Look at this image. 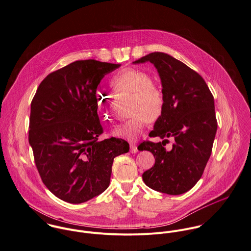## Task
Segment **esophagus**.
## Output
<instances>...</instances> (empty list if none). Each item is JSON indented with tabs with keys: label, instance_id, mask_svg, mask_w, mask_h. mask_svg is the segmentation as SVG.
Listing matches in <instances>:
<instances>
[{
	"label": "esophagus",
	"instance_id": "obj_1",
	"mask_svg": "<svg viewBox=\"0 0 251 251\" xmlns=\"http://www.w3.org/2000/svg\"><path fill=\"white\" fill-rule=\"evenodd\" d=\"M130 151H131V153H137L139 151L136 144H130Z\"/></svg>",
	"mask_w": 251,
	"mask_h": 251
}]
</instances>
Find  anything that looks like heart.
Instances as JSON below:
<instances>
[{
    "label": "heart",
    "instance_id": "1",
    "mask_svg": "<svg viewBox=\"0 0 251 251\" xmlns=\"http://www.w3.org/2000/svg\"><path fill=\"white\" fill-rule=\"evenodd\" d=\"M110 86L116 92L133 93L131 114L133 116L112 131V135L130 142L138 140L149 120H156L162 113L164 96L161 90L151 83L149 74L142 70L124 69L109 80ZM96 106L100 115L107 118L109 110V96L101 89L95 90Z\"/></svg>",
    "mask_w": 251,
    "mask_h": 251
}]
</instances>
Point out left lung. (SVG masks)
Here are the masks:
<instances>
[{
	"mask_svg": "<svg viewBox=\"0 0 251 251\" xmlns=\"http://www.w3.org/2000/svg\"><path fill=\"white\" fill-rule=\"evenodd\" d=\"M147 62L156 68L164 96L162 113L150 135L163 141L139 146L155 158L143 179L155 191L180 195L198 182L210 157L217 130L214 99L200 75L173 56L153 52L133 64ZM168 137L175 140L171 149L164 148Z\"/></svg>",
	"mask_w": 251,
	"mask_h": 251,
	"instance_id": "obj_1",
	"label": "left lung"
}]
</instances>
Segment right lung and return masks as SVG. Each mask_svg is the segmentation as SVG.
<instances>
[{
  "instance_id": "add662e5",
  "label": "right lung",
  "mask_w": 251,
  "mask_h": 251,
  "mask_svg": "<svg viewBox=\"0 0 251 251\" xmlns=\"http://www.w3.org/2000/svg\"><path fill=\"white\" fill-rule=\"evenodd\" d=\"M119 64L80 60L50 74L31 102L29 144L43 182L57 198L81 203L109 185L116 156L129 144L102 133L95 90Z\"/></svg>"
}]
</instances>
